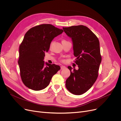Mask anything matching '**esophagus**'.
Listing matches in <instances>:
<instances>
[{"label": "esophagus", "instance_id": "esophagus-1", "mask_svg": "<svg viewBox=\"0 0 121 121\" xmlns=\"http://www.w3.org/2000/svg\"><path fill=\"white\" fill-rule=\"evenodd\" d=\"M66 68V67L64 66H61V69H64Z\"/></svg>", "mask_w": 121, "mask_h": 121}]
</instances>
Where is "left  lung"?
<instances>
[{
	"label": "left lung",
	"instance_id": "8db88e82",
	"mask_svg": "<svg viewBox=\"0 0 121 121\" xmlns=\"http://www.w3.org/2000/svg\"><path fill=\"white\" fill-rule=\"evenodd\" d=\"M66 35L71 38L73 44V55L77 57V70L71 66L70 76L67 79L66 86L71 93L80 95L91 88L98 77L101 61L99 42L97 37L87 27L77 25L63 27Z\"/></svg>",
	"mask_w": 121,
	"mask_h": 121
}]
</instances>
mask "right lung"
I'll use <instances>...</instances> for the list:
<instances>
[{
    "label": "right lung",
    "mask_w": 121,
    "mask_h": 121,
    "mask_svg": "<svg viewBox=\"0 0 121 121\" xmlns=\"http://www.w3.org/2000/svg\"><path fill=\"white\" fill-rule=\"evenodd\" d=\"M63 32L47 24L31 28L25 33L19 48L18 64L23 83L30 89L40 91L46 88L60 69L59 66L44 62L43 59L50 43Z\"/></svg>",
    "instance_id": "obj_1"
}]
</instances>
